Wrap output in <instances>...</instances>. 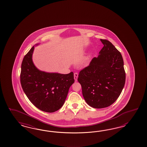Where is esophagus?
<instances>
[{"label": "esophagus", "instance_id": "obj_1", "mask_svg": "<svg viewBox=\"0 0 147 147\" xmlns=\"http://www.w3.org/2000/svg\"><path fill=\"white\" fill-rule=\"evenodd\" d=\"M78 74L77 73H75L74 74V80L76 81L78 80Z\"/></svg>", "mask_w": 147, "mask_h": 147}]
</instances>
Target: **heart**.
I'll list each match as a JSON object with an SVG mask.
<instances>
[{
  "label": "heart",
  "instance_id": "heart-1",
  "mask_svg": "<svg viewBox=\"0 0 147 147\" xmlns=\"http://www.w3.org/2000/svg\"><path fill=\"white\" fill-rule=\"evenodd\" d=\"M92 54L91 53L87 54L84 58L82 59V60L79 62V67L80 68H85L87 67L90 63L92 59Z\"/></svg>",
  "mask_w": 147,
  "mask_h": 147
}]
</instances>
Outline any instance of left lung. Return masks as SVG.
<instances>
[{
    "label": "left lung",
    "mask_w": 147,
    "mask_h": 147,
    "mask_svg": "<svg viewBox=\"0 0 147 147\" xmlns=\"http://www.w3.org/2000/svg\"><path fill=\"white\" fill-rule=\"evenodd\" d=\"M103 47L97 58L81 71L78 81L86 103L94 108L111 106L124 87L125 73L120 52L108 40L100 39Z\"/></svg>",
    "instance_id": "obj_1"
}]
</instances>
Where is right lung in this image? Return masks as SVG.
<instances>
[{
	"instance_id": "1",
	"label": "right lung",
	"mask_w": 147,
	"mask_h": 147,
	"mask_svg": "<svg viewBox=\"0 0 147 147\" xmlns=\"http://www.w3.org/2000/svg\"><path fill=\"white\" fill-rule=\"evenodd\" d=\"M34 49L33 46L22 60V87L27 97L36 108L42 111L53 113L64 104L69 89L74 82V74L72 71L63 74L40 71L33 62Z\"/></svg>"
}]
</instances>
